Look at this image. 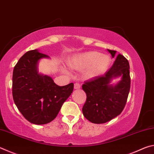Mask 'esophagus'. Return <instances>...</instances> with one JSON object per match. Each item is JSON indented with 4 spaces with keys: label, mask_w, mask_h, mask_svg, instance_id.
Listing matches in <instances>:
<instances>
[{
    "label": "esophagus",
    "mask_w": 154,
    "mask_h": 154,
    "mask_svg": "<svg viewBox=\"0 0 154 154\" xmlns=\"http://www.w3.org/2000/svg\"><path fill=\"white\" fill-rule=\"evenodd\" d=\"M81 88V85L79 83H75L74 84V88L75 89H79V88Z\"/></svg>",
    "instance_id": "1"
}]
</instances>
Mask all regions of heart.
<instances>
[{
  "mask_svg": "<svg viewBox=\"0 0 154 154\" xmlns=\"http://www.w3.org/2000/svg\"><path fill=\"white\" fill-rule=\"evenodd\" d=\"M111 64L110 57L102 55L96 51H90L81 54L72 58L70 62V66L75 69H83L85 77L92 79L104 73Z\"/></svg>",
  "mask_w": 154,
  "mask_h": 154,
  "instance_id": "heart-1",
  "label": "heart"
}]
</instances>
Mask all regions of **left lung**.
Instances as JSON below:
<instances>
[{
    "label": "left lung",
    "instance_id": "1",
    "mask_svg": "<svg viewBox=\"0 0 154 154\" xmlns=\"http://www.w3.org/2000/svg\"><path fill=\"white\" fill-rule=\"evenodd\" d=\"M114 58L116 51L108 49ZM130 66L128 60L118 54L113 66L102 76H98L82 85L86 94V101L83 106L85 118L94 124H104L120 114L127 102L130 88ZM122 77L116 86L109 84L114 77Z\"/></svg>",
    "mask_w": 154,
    "mask_h": 154
}]
</instances>
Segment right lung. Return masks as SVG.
Returning a JSON list of instances; mask_svg holds the SVG:
<instances>
[{
  "label": "right lung",
  "instance_id": "right-lung-1",
  "mask_svg": "<svg viewBox=\"0 0 154 154\" xmlns=\"http://www.w3.org/2000/svg\"><path fill=\"white\" fill-rule=\"evenodd\" d=\"M49 58L37 49L21 57L13 72L12 94L18 110L28 122L45 124L56 118L63 103L73 91L72 83L59 86L52 78L39 74L41 58Z\"/></svg>",
  "mask_w": 154,
  "mask_h": 154
}]
</instances>
